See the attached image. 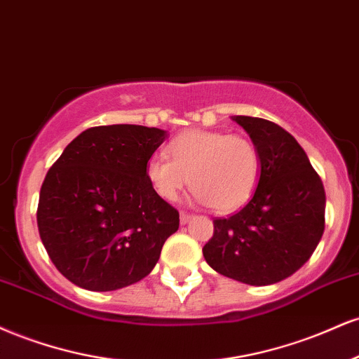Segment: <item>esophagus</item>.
I'll list each match as a JSON object with an SVG mask.
<instances>
[{
  "label": "esophagus",
  "mask_w": 359,
  "mask_h": 359,
  "mask_svg": "<svg viewBox=\"0 0 359 359\" xmlns=\"http://www.w3.org/2000/svg\"><path fill=\"white\" fill-rule=\"evenodd\" d=\"M191 218H193V215L181 212V215H180V222H181V225H187V223H188L189 220H191Z\"/></svg>",
  "instance_id": "obj_1"
}]
</instances>
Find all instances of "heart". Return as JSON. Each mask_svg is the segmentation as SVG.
<instances>
[{"mask_svg": "<svg viewBox=\"0 0 359 359\" xmlns=\"http://www.w3.org/2000/svg\"><path fill=\"white\" fill-rule=\"evenodd\" d=\"M166 154L146 164L147 183L164 201L178 200L191 181L198 203L229 213L245 205L259 184V149L240 134L187 130L168 144Z\"/></svg>", "mask_w": 359, "mask_h": 359, "instance_id": "obj_1", "label": "heart"}]
</instances>
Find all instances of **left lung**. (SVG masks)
Instances as JSON below:
<instances>
[{"instance_id": "left-lung-1", "label": "left lung", "mask_w": 359, "mask_h": 359, "mask_svg": "<svg viewBox=\"0 0 359 359\" xmlns=\"http://www.w3.org/2000/svg\"><path fill=\"white\" fill-rule=\"evenodd\" d=\"M257 146L260 178L248 203L213 220L206 264L248 285H271L304 265L324 231L326 193L299 142L260 117L233 116Z\"/></svg>"}]
</instances>
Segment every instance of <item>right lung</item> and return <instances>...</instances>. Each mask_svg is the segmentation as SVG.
Returning <instances> with one entry per match:
<instances>
[{
    "mask_svg": "<svg viewBox=\"0 0 359 359\" xmlns=\"http://www.w3.org/2000/svg\"><path fill=\"white\" fill-rule=\"evenodd\" d=\"M168 133L136 124L80 133L46 172L36 222L55 267L97 292L136 284L153 271L180 213L146 180Z\"/></svg>",
    "mask_w": 359,
    "mask_h": 359,
    "instance_id": "obj_1",
    "label": "right lung"
}]
</instances>
